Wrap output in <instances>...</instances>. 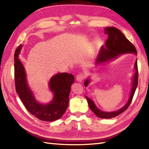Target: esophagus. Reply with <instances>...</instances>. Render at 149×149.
Segmentation results:
<instances>
[{
    "label": "esophagus",
    "mask_w": 149,
    "mask_h": 149,
    "mask_svg": "<svg viewBox=\"0 0 149 149\" xmlns=\"http://www.w3.org/2000/svg\"><path fill=\"white\" fill-rule=\"evenodd\" d=\"M84 78H85L84 74L79 73V74H78L77 76V78H76V79H77V80L78 82H81V81H83V79H84Z\"/></svg>",
    "instance_id": "1"
}]
</instances>
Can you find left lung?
<instances>
[{
  "instance_id": "1",
  "label": "left lung",
  "mask_w": 149,
  "mask_h": 149,
  "mask_svg": "<svg viewBox=\"0 0 149 149\" xmlns=\"http://www.w3.org/2000/svg\"><path fill=\"white\" fill-rule=\"evenodd\" d=\"M104 30L105 33L109 35V37L106 42V48L104 47H102L100 52L98 54L95 62L96 65L106 63L109 61L116 59L118 56L123 55V54H135L137 55V52L135 46L126 38L125 35L118 28H116L114 27H107L104 28ZM134 68H135V73H134V75L132 77V89L130 97L128 102H126L124 106L119 109L112 112L101 111L97 107L95 102L92 99H90L87 96H85L90 108L91 109L93 113L98 118L102 119H110L114 118L128 109L132 102L133 95L135 94L138 85L139 72H138L137 59H136ZM90 82V79L89 78H86L84 82V85L86 87Z\"/></svg>"
}]
</instances>
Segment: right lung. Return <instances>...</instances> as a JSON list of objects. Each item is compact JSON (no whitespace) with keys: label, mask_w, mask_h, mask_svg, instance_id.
Returning <instances> with one entry per match:
<instances>
[{"label":"right lung","mask_w":149,"mask_h":149,"mask_svg":"<svg viewBox=\"0 0 149 149\" xmlns=\"http://www.w3.org/2000/svg\"><path fill=\"white\" fill-rule=\"evenodd\" d=\"M22 47L21 44L18 46L14 54L16 92L29 112L40 120L54 121L60 119L68 106L71 86L74 81L73 75L68 72H59L54 75L49 82V89L54 95L52 100L45 104L38 102L29 86L26 71L19 59Z\"/></svg>","instance_id":"obj_1"}]
</instances>
